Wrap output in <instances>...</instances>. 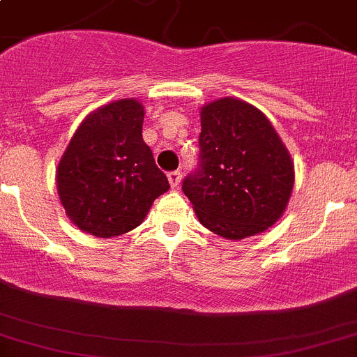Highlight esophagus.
Returning a JSON list of instances; mask_svg holds the SVG:
<instances>
[{"instance_id": "obj_1", "label": "esophagus", "mask_w": 357, "mask_h": 357, "mask_svg": "<svg viewBox=\"0 0 357 357\" xmlns=\"http://www.w3.org/2000/svg\"><path fill=\"white\" fill-rule=\"evenodd\" d=\"M167 179H169L171 188H178L181 183V172L179 171H169L167 172Z\"/></svg>"}]
</instances>
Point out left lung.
<instances>
[{"mask_svg": "<svg viewBox=\"0 0 357 357\" xmlns=\"http://www.w3.org/2000/svg\"><path fill=\"white\" fill-rule=\"evenodd\" d=\"M198 167L183 181L202 225L241 241L274 225L291 197L295 171L264 113L237 98L202 108Z\"/></svg>", "mask_w": 357, "mask_h": 357, "instance_id": "1", "label": "left lung"}]
</instances>
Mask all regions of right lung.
<instances>
[{
  "mask_svg": "<svg viewBox=\"0 0 357 357\" xmlns=\"http://www.w3.org/2000/svg\"><path fill=\"white\" fill-rule=\"evenodd\" d=\"M142 123V103L125 98L89 113L74 132L56 178L62 206L79 230L103 238L130 232L169 190Z\"/></svg>",
  "mask_w": 357,
  "mask_h": 357,
  "instance_id": "add662e5",
  "label": "right lung"
}]
</instances>
